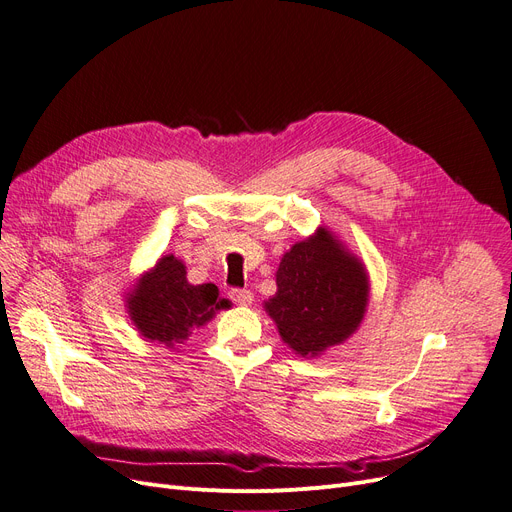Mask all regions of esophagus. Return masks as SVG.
I'll use <instances>...</instances> for the list:
<instances>
[{"mask_svg": "<svg viewBox=\"0 0 512 512\" xmlns=\"http://www.w3.org/2000/svg\"><path fill=\"white\" fill-rule=\"evenodd\" d=\"M229 298L237 304V306H250L254 300V294L250 289H231Z\"/></svg>", "mask_w": 512, "mask_h": 512, "instance_id": "esophagus-1", "label": "esophagus"}]
</instances>
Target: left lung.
I'll return each mask as SVG.
<instances>
[{"label": "left lung", "instance_id": "1", "mask_svg": "<svg viewBox=\"0 0 512 512\" xmlns=\"http://www.w3.org/2000/svg\"><path fill=\"white\" fill-rule=\"evenodd\" d=\"M275 277L277 294L264 310L291 352L316 358L360 327L371 291L367 266L327 227L294 243Z\"/></svg>", "mask_w": 512, "mask_h": 512}]
</instances>
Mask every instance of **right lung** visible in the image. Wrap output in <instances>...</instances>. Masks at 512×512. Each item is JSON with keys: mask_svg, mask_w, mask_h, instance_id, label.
Returning a JSON list of instances; mask_svg holds the SVG:
<instances>
[{"mask_svg": "<svg viewBox=\"0 0 512 512\" xmlns=\"http://www.w3.org/2000/svg\"><path fill=\"white\" fill-rule=\"evenodd\" d=\"M125 304L141 337L173 350L193 329L208 325L218 310L231 308L227 298L218 296L214 283H189L185 262L173 254L158 258L152 269L137 279Z\"/></svg>", "mask_w": 512, "mask_h": 512, "instance_id": "right-lung-1", "label": "right lung"}]
</instances>
